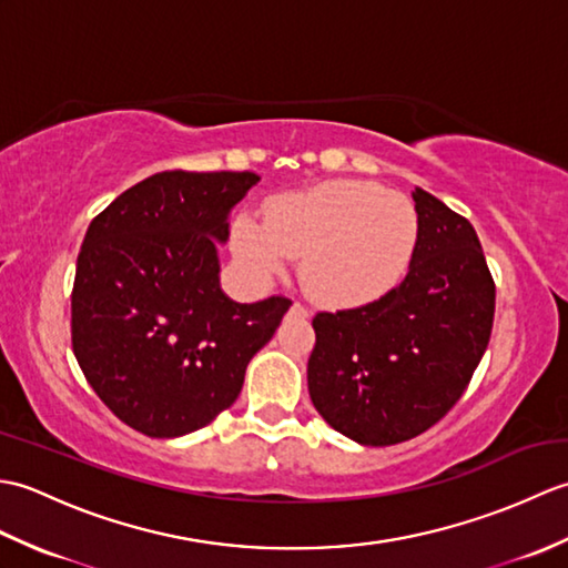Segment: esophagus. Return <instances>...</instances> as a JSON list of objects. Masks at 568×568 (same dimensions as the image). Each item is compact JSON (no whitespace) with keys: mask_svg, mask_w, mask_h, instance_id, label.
Segmentation results:
<instances>
[{"mask_svg":"<svg viewBox=\"0 0 568 568\" xmlns=\"http://www.w3.org/2000/svg\"><path fill=\"white\" fill-rule=\"evenodd\" d=\"M295 315H300V317H307V307L305 305H300V303H293V307H291Z\"/></svg>","mask_w":568,"mask_h":568,"instance_id":"1","label":"esophagus"}]
</instances>
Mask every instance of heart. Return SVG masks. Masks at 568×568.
<instances>
[{
	"mask_svg": "<svg viewBox=\"0 0 568 568\" xmlns=\"http://www.w3.org/2000/svg\"><path fill=\"white\" fill-rule=\"evenodd\" d=\"M419 214L413 200L366 180H327L271 202L263 224L239 216L232 246L258 277L300 258L310 295L334 307L376 303L415 258Z\"/></svg>",
	"mask_w": 568,
	"mask_h": 568,
	"instance_id": "1",
	"label": "heart"
}]
</instances>
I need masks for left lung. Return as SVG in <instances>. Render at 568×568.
I'll use <instances>...</instances> for the list:
<instances>
[{"instance_id": "obj_1", "label": "left lung", "mask_w": 568, "mask_h": 568, "mask_svg": "<svg viewBox=\"0 0 568 568\" xmlns=\"http://www.w3.org/2000/svg\"><path fill=\"white\" fill-rule=\"evenodd\" d=\"M419 241L405 281L376 303L320 312L307 388L344 437L390 446L449 413L484 358L496 283L466 216L413 192Z\"/></svg>"}]
</instances>
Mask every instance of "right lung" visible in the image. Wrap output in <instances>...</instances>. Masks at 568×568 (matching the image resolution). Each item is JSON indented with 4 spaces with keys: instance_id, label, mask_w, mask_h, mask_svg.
<instances>
[{
    "instance_id": "1",
    "label": "right lung",
    "mask_w": 568,
    "mask_h": 568,
    "mask_svg": "<svg viewBox=\"0 0 568 568\" xmlns=\"http://www.w3.org/2000/svg\"><path fill=\"white\" fill-rule=\"evenodd\" d=\"M256 173L165 171L104 207L84 234L70 297L72 352L112 413L146 437H183L234 405L253 354L291 300L239 305L216 241Z\"/></svg>"
}]
</instances>
